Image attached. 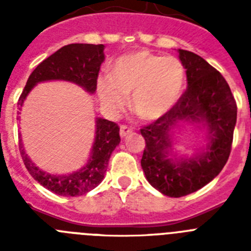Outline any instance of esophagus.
Here are the masks:
<instances>
[{
    "label": "esophagus",
    "mask_w": 251,
    "mask_h": 251,
    "mask_svg": "<svg viewBox=\"0 0 251 251\" xmlns=\"http://www.w3.org/2000/svg\"><path fill=\"white\" fill-rule=\"evenodd\" d=\"M132 128L127 127V126H121V130H119V134H121L122 138H124V137H127L128 134H130L132 133Z\"/></svg>",
    "instance_id": "34e87169"
}]
</instances>
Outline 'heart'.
Listing matches in <instances>:
<instances>
[{"label":"heart","mask_w":251,"mask_h":251,"mask_svg":"<svg viewBox=\"0 0 251 251\" xmlns=\"http://www.w3.org/2000/svg\"><path fill=\"white\" fill-rule=\"evenodd\" d=\"M185 83V68L174 56L134 51L118 57L109 75L99 76V100L106 110L119 113L132 95V109L141 119L156 121L177 103Z\"/></svg>","instance_id":"1"}]
</instances>
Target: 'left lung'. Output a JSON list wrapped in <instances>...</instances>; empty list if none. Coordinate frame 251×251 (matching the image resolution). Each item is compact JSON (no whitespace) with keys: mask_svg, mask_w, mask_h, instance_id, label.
Listing matches in <instances>:
<instances>
[{"mask_svg":"<svg viewBox=\"0 0 251 251\" xmlns=\"http://www.w3.org/2000/svg\"><path fill=\"white\" fill-rule=\"evenodd\" d=\"M177 51L187 89L170 112L141 129L146 139L142 170L153 187L170 197L192 194L220 174L230 156L238 113L223 75L191 51ZM183 124L206 133V145L190 157L174 151V133Z\"/></svg>","mask_w":251,"mask_h":251,"instance_id":"left-lung-1","label":"left lung"}]
</instances>
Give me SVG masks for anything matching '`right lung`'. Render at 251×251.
Wrapping results in <instances>:
<instances>
[{
  "instance_id": "add662e5",
  "label": "right lung",
  "mask_w": 251,
  "mask_h": 251,
  "mask_svg": "<svg viewBox=\"0 0 251 251\" xmlns=\"http://www.w3.org/2000/svg\"><path fill=\"white\" fill-rule=\"evenodd\" d=\"M104 45L70 44L36 66L28 76L25 89L19 99V109L25 103L27 95L39 83L63 80L81 86L86 93L94 94L97 90L100 65L104 61ZM17 119H20V117ZM121 143L119 128L114 122L95 118V136L90 156L80 170L66 175H51L37 167L22 147L20 134V152L30 175L49 191L60 196H80L92 191L103 181L108 168L110 154Z\"/></svg>"
}]
</instances>
